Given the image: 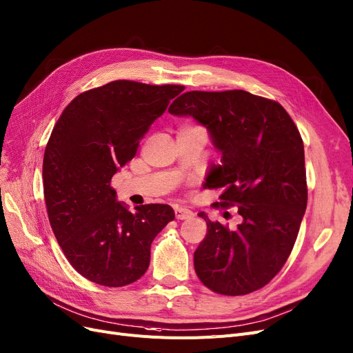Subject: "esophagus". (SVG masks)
<instances>
[{"label": "esophagus", "mask_w": 353, "mask_h": 353, "mask_svg": "<svg viewBox=\"0 0 353 353\" xmlns=\"http://www.w3.org/2000/svg\"><path fill=\"white\" fill-rule=\"evenodd\" d=\"M174 215L177 219H189L193 216V212L186 210V208H181V206H176L174 208Z\"/></svg>", "instance_id": "obj_1"}]
</instances>
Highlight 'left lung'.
I'll return each instance as SVG.
<instances>
[{"label": "left lung", "instance_id": "obj_1", "mask_svg": "<svg viewBox=\"0 0 353 353\" xmlns=\"http://www.w3.org/2000/svg\"><path fill=\"white\" fill-rule=\"evenodd\" d=\"M210 130L221 164L206 179L223 189L221 206H237L236 230L206 221L194 252L201 282L223 295H245L278 275L295 244L307 208L304 143L291 116L275 100L244 90L188 91L168 108Z\"/></svg>", "mask_w": 353, "mask_h": 353}]
</instances>
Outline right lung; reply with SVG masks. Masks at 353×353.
I'll return each instance as SVG.
<instances>
[{
	"mask_svg": "<svg viewBox=\"0 0 353 353\" xmlns=\"http://www.w3.org/2000/svg\"><path fill=\"white\" fill-rule=\"evenodd\" d=\"M183 90L112 81L78 94L52 130L43 155L49 223L71 266L91 282L119 288L138 281L150 266L152 240L174 219L163 203L130 212L110 181Z\"/></svg>",
	"mask_w": 353,
	"mask_h": 353,
	"instance_id": "right-lung-1",
	"label": "right lung"
}]
</instances>
